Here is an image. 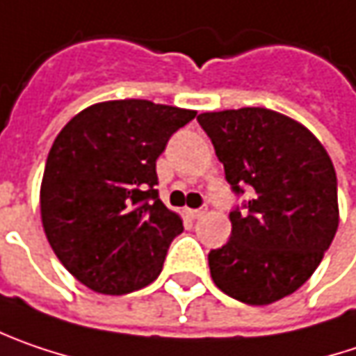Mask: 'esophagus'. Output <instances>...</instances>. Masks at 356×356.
<instances>
[{
    "label": "esophagus",
    "mask_w": 356,
    "mask_h": 356,
    "mask_svg": "<svg viewBox=\"0 0 356 356\" xmlns=\"http://www.w3.org/2000/svg\"><path fill=\"white\" fill-rule=\"evenodd\" d=\"M187 216L193 218V220H197V218L203 216V209H187Z\"/></svg>",
    "instance_id": "1"
}]
</instances>
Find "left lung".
Listing matches in <instances>:
<instances>
[{"label":"left lung","mask_w":356,"mask_h":356,"mask_svg":"<svg viewBox=\"0 0 356 356\" xmlns=\"http://www.w3.org/2000/svg\"><path fill=\"white\" fill-rule=\"evenodd\" d=\"M197 120L232 189H250L243 209L229 213L227 243L209 252L211 278L240 302H276L314 274L334 240L332 161L304 124L270 108L203 113Z\"/></svg>","instance_id":"obj_1"}]
</instances>
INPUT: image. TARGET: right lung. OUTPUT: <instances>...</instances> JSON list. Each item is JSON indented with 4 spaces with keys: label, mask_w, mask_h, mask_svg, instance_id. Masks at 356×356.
<instances>
[{
    "label": "right lung",
    "mask_w": 356,
    "mask_h": 356,
    "mask_svg": "<svg viewBox=\"0 0 356 356\" xmlns=\"http://www.w3.org/2000/svg\"><path fill=\"white\" fill-rule=\"evenodd\" d=\"M195 111L151 100H106L56 136L40 187L54 254L98 294L145 288L163 270L183 221L157 195V159Z\"/></svg>",
    "instance_id": "right-lung-1"
}]
</instances>
